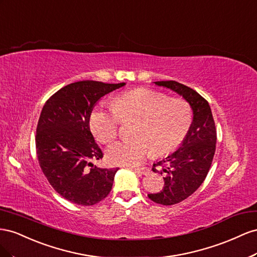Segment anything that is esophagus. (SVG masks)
Segmentation results:
<instances>
[{"instance_id": "esophagus-1", "label": "esophagus", "mask_w": 257, "mask_h": 257, "mask_svg": "<svg viewBox=\"0 0 257 257\" xmlns=\"http://www.w3.org/2000/svg\"><path fill=\"white\" fill-rule=\"evenodd\" d=\"M135 170H136V171H138V172L142 173V174H144V175H146V174H150V172H151L150 168H148V167H140V168H135Z\"/></svg>"}]
</instances>
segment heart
Segmentation results:
<instances>
[{
  "instance_id": "1",
  "label": "heart",
  "mask_w": 257,
  "mask_h": 257,
  "mask_svg": "<svg viewBox=\"0 0 257 257\" xmlns=\"http://www.w3.org/2000/svg\"><path fill=\"white\" fill-rule=\"evenodd\" d=\"M113 107L99 105L90 114L89 126L98 141L108 143L118 134L119 121L138 118L134 136L109 145L106 158L119 166H134L151 154L166 155L184 140L190 124L192 109L184 99L148 89L123 92L113 101Z\"/></svg>"
}]
</instances>
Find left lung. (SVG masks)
<instances>
[{
    "label": "left lung",
    "instance_id": "left-lung-1",
    "mask_svg": "<svg viewBox=\"0 0 257 257\" xmlns=\"http://www.w3.org/2000/svg\"><path fill=\"white\" fill-rule=\"evenodd\" d=\"M154 84L180 94L193 111L192 124L179 149L158 160L153 168L154 172L164 175L165 185L160 192L148 196L154 202L171 206L195 193L206 179L215 153L216 130L208 101L199 93L175 80Z\"/></svg>",
    "mask_w": 257,
    "mask_h": 257
}]
</instances>
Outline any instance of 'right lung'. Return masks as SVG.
I'll use <instances>...</instances> for the list:
<instances>
[{
  "label": "right lung",
  "mask_w": 257,
  "mask_h": 257,
  "mask_svg": "<svg viewBox=\"0 0 257 257\" xmlns=\"http://www.w3.org/2000/svg\"><path fill=\"white\" fill-rule=\"evenodd\" d=\"M126 83L80 80L64 86L43 106L36 128V154L41 169L56 192L79 206L103 200L118 168L91 163L103 157L90 131L92 109L106 94Z\"/></svg>",
  "instance_id": "1"
}]
</instances>
